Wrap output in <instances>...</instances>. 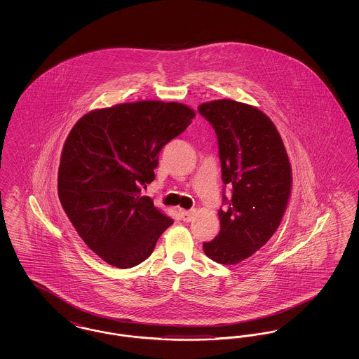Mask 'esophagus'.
Here are the masks:
<instances>
[{"instance_id":"34e87169","label":"esophagus","mask_w":359,"mask_h":359,"mask_svg":"<svg viewBox=\"0 0 359 359\" xmlns=\"http://www.w3.org/2000/svg\"><path fill=\"white\" fill-rule=\"evenodd\" d=\"M180 218L183 222H191L195 218V210H189V211H180Z\"/></svg>"}]
</instances>
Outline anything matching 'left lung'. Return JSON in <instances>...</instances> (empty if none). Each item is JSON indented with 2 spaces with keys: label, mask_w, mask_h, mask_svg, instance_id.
<instances>
[{
  "label": "left lung",
  "mask_w": 359,
  "mask_h": 359,
  "mask_svg": "<svg viewBox=\"0 0 359 359\" xmlns=\"http://www.w3.org/2000/svg\"><path fill=\"white\" fill-rule=\"evenodd\" d=\"M198 111L217 133L222 182L231 187L229 198L223 191L219 234L203 242V250L212 261L234 265L253 256L280 226L290 199V158L273 122L257 107L219 100Z\"/></svg>",
  "instance_id": "obj_1"
}]
</instances>
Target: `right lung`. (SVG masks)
Here are the masks:
<instances>
[{
    "instance_id": "right-lung-1",
    "label": "right lung",
    "mask_w": 359,
    "mask_h": 359,
    "mask_svg": "<svg viewBox=\"0 0 359 359\" xmlns=\"http://www.w3.org/2000/svg\"><path fill=\"white\" fill-rule=\"evenodd\" d=\"M194 117L183 103H121L90 111L71 129L59 199L79 237L107 264L136 266L173 223L141 189L154 180L160 151Z\"/></svg>"
}]
</instances>
